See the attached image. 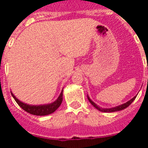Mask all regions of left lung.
Returning <instances> with one entry per match:
<instances>
[{
  "label": "left lung",
  "instance_id": "1",
  "mask_svg": "<svg viewBox=\"0 0 148 148\" xmlns=\"http://www.w3.org/2000/svg\"><path fill=\"white\" fill-rule=\"evenodd\" d=\"M136 98V96H134V97L133 98V99H130V101H128L127 102L125 103V104H121V105H119L117 106V107H115V108H100V107H99V106L97 105L96 104H95V103L92 101L91 99H90V97H89L88 95H87V99H88L89 101H90V103H91V104H92L93 107H95V108L97 110H99V111H101V112H104V113H111V112H116V111H119V110H122L125 109L126 108H127L128 106L130 105V104H131L132 102H133V101L135 100V99Z\"/></svg>",
  "mask_w": 148,
  "mask_h": 148
}]
</instances>
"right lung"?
<instances>
[{
    "mask_svg": "<svg viewBox=\"0 0 148 148\" xmlns=\"http://www.w3.org/2000/svg\"><path fill=\"white\" fill-rule=\"evenodd\" d=\"M11 94L17 104L20 106L23 110L27 111V113H30V114L35 115V116H47V115L53 113L59 108L63 100V90L61 91L57 100L55 101L54 102L48 104H43V105L42 104L41 105H30V104H25V103L18 100L12 92Z\"/></svg>",
    "mask_w": 148,
    "mask_h": 148,
    "instance_id": "obj_1",
    "label": "right lung"
}]
</instances>
